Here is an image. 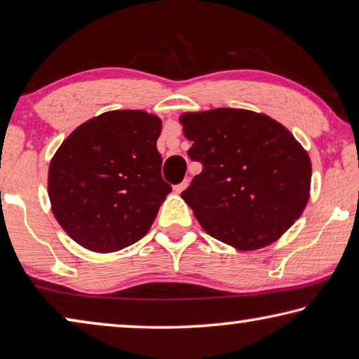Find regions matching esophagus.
I'll return each mask as SVG.
<instances>
[{"label": "esophagus", "instance_id": "obj_1", "mask_svg": "<svg viewBox=\"0 0 359 359\" xmlns=\"http://www.w3.org/2000/svg\"><path fill=\"white\" fill-rule=\"evenodd\" d=\"M187 186H189V180H184V181H183V183L176 184V186L173 187V191H175L176 194H181V192H183V191L186 189V187H187Z\"/></svg>", "mask_w": 359, "mask_h": 359}]
</instances>
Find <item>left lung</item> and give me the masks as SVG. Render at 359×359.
I'll use <instances>...</instances> for the list:
<instances>
[{"instance_id":"8db88e82","label":"left lung","mask_w":359,"mask_h":359,"mask_svg":"<svg viewBox=\"0 0 359 359\" xmlns=\"http://www.w3.org/2000/svg\"><path fill=\"white\" fill-rule=\"evenodd\" d=\"M192 142L187 156L203 165L181 197L208 235L240 250L274 243L309 200V154L266 115L215 109L181 116Z\"/></svg>"}]
</instances>
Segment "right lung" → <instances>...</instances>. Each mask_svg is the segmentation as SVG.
Listing matches in <instances>:
<instances>
[{"mask_svg": "<svg viewBox=\"0 0 359 359\" xmlns=\"http://www.w3.org/2000/svg\"><path fill=\"white\" fill-rule=\"evenodd\" d=\"M162 123L115 110L79 126L48 168V197L66 233L94 252H115L148 233L172 186L156 148Z\"/></svg>", "mask_w": 359, "mask_h": 359, "instance_id": "add662e5", "label": "right lung"}]
</instances>
